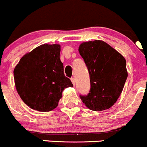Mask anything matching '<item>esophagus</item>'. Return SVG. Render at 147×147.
Wrapping results in <instances>:
<instances>
[{
  "instance_id": "obj_1",
  "label": "esophagus",
  "mask_w": 147,
  "mask_h": 147,
  "mask_svg": "<svg viewBox=\"0 0 147 147\" xmlns=\"http://www.w3.org/2000/svg\"><path fill=\"white\" fill-rule=\"evenodd\" d=\"M71 80L72 84H73L74 85H75V84H76V80H75V78H71Z\"/></svg>"
}]
</instances>
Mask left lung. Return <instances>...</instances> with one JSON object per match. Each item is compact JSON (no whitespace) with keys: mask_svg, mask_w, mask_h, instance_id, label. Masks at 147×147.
Masks as SVG:
<instances>
[{"mask_svg":"<svg viewBox=\"0 0 147 147\" xmlns=\"http://www.w3.org/2000/svg\"><path fill=\"white\" fill-rule=\"evenodd\" d=\"M78 51L88 68L91 82L88 95L80 98L92 111L109 109L117 102L127 78L126 59L100 40L81 43Z\"/></svg>","mask_w":147,"mask_h":147,"instance_id":"1","label":"left lung"}]
</instances>
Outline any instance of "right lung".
I'll return each mask as SVG.
<instances>
[{
    "instance_id": "1",
    "label": "right lung",
    "mask_w": 147,
    "mask_h": 147,
    "mask_svg": "<svg viewBox=\"0 0 147 147\" xmlns=\"http://www.w3.org/2000/svg\"><path fill=\"white\" fill-rule=\"evenodd\" d=\"M59 44H44L26 53L14 69L17 92L28 107L38 111L56 109L64 88L72 87L65 76Z\"/></svg>"
}]
</instances>
